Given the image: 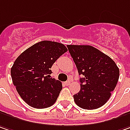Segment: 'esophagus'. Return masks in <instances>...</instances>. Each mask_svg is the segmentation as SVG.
Listing matches in <instances>:
<instances>
[{"mask_svg": "<svg viewBox=\"0 0 130 130\" xmlns=\"http://www.w3.org/2000/svg\"><path fill=\"white\" fill-rule=\"evenodd\" d=\"M70 83H71V82H70L69 80H68V81H66V82L65 83V84L66 85V86H68V85H70Z\"/></svg>", "mask_w": 130, "mask_h": 130, "instance_id": "esophagus-1", "label": "esophagus"}]
</instances>
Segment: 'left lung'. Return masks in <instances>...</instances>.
<instances>
[{
    "instance_id": "obj_1",
    "label": "left lung",
    "mask_w": 130,
    "mask_h": 130,
    "mask_svg": "<svg viewBox=\"0 0 130 130\" xmlns=\"http://www.w3.org/2000/svg\"><path fill=\"white\" fill-rule=\"evenodd\" d=\"M77 66L80 91L74 95V102L84 109H96L103 106L119 79V68L112 59L90 45H68Z\"/></svg>"
}]
</instances>
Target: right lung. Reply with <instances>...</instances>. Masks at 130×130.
<instances>
[{"instance_id": "1", "label": "right lung", "mask_w": 130, "mask_h": 130, "mask_svg": "<svg viewBox=\"0 0 130 130\" xmlns=\"http://www.w3.org/2000/svg\"><path fill=\"white\" fill-rule=\"evenodd\" d=\"M68 49L63 44L41 41L27 48L11 68L14 86L29 106L44 109L54 104L62 89V83L51 77V68Z\"/></svg>"}]
</instances>
